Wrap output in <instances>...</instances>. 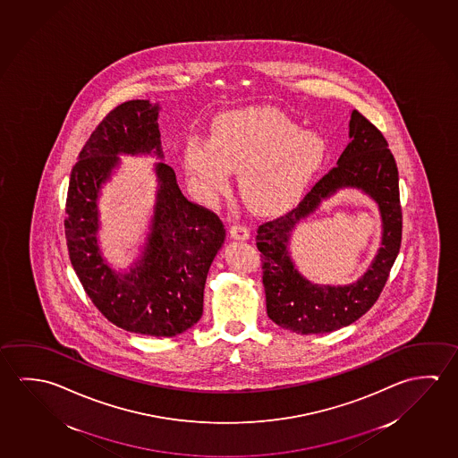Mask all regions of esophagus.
<instances>
[{"label":"esophagus","instance_id":"esophagus-1","mask_svg":"<svg viewBox=\"0 0 458 458\" xmlns=\"http://www.w3.org/2000/svg\"><path fill=\"white\" fill-rule=\"evenodd\" d=\"M230 236H232L233 240L236 241L249 240L248 226L234 224V225L230 226Z\"/></svg>","mask_w":458,"mask_h":458}]
</instances>
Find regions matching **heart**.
<instances>
[{"instance_id":"heart-1","label":"heart","mask_w":458,"mask_h":458,"mask_svg":"<svg viewBox=\"0 0 458 458\" xmlns=\"http://www.w3.org/2000/svg\"><path fill=\"white\" fill-rule=\"evenodd\" d=\"M210 142H188L183 165L203 195L225 191L230 173H240V193L257 214H279L301 199L327 157L323 135L270 106H249L220 114Z\"/></svg>"}]
</instances>
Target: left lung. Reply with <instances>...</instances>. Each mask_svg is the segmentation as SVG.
I'll return each instance as SVG.
<instances>
[{
  "mask_svg": "<svg viewBox=\"0 0 458 458\" xmlns=\"http://www.w3.org/2000/svg\"><path fill=\"white\" fill-rule=\"evenodd\" d=\"M350 139L337 165L324 175L295 209L257 230L262 252L267 313L273 323L295 334H326L342 329L368 313L383 291L396 260L403 234L396 161L382 132L352 110ZM340 189H358L379 208L381 248L364 276L352 285H318L293 262L290 238L294 226L310 217Z\"/></svg>",
  "mask_w": 458,
  "mask_h": 458,
  "instance_id": "8db88e82",
  "label": "left lung"
}]
</instances>
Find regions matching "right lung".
<instances>
[{
  "instance_id": "right-lung-1",
  "label": "right lung",
  "mask_w": 458,
  "mask_h": 458,
  "mask_svg": "<svg viewBox=\"0 0 458 458\" xmlns=\"http://www.w3.org/2000/svg\"><path fill=\"white\" fill-rule=\"evenodd\" d=\"M159 110L150 100H129L90 134L70 175L65 236L76 276L110 323L142 335L175 337L203 315L206 277L225 241L222 220L188 201L173 167L159 161L153 165L157 196L140 254L126 270H116L98 246V199L120 169V157H165Z\"/></svg>"
}]
</instances>
